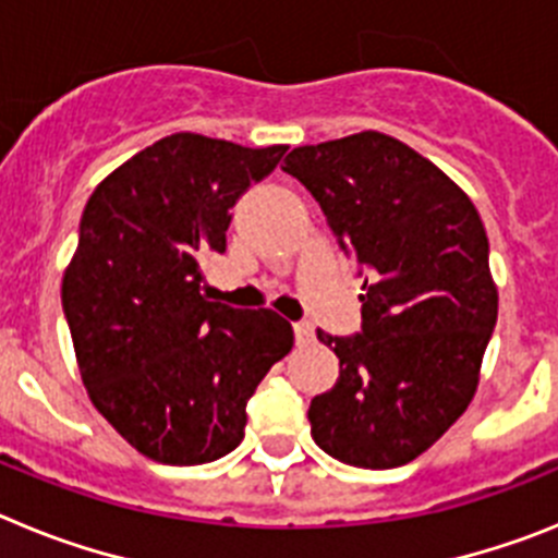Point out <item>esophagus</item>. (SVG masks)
Returning a JSON list of instances; mask_svg holds the SVG:
<instances>
[{
	"mask_svg": "<svg viewBox=\"0 0 558 558\" xmlns=\"http://www.w3.org/2000/svg\"><path fill=\"white\" fill-rule=\"evenodd\" d=\"M293 332H295V343H299V347H307V343H313V338H315V329L310 327L307 322L293 324Z\"/></svg>",
	"mask_w": 558,
	"mask_h": 558,
	"instance_id": "34e87169",
	"label": "esophagus"
}]
</instances>
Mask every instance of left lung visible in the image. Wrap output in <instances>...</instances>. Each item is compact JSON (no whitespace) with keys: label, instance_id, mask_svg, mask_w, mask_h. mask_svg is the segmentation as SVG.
Listing matches in <instances>:
<instances>
[{"label":"left lung","instance_id":"left-lung-1","mask_svg":"<svg viewBox=\"0 0 558 558\" xmlns=\"http://www.w3.org/2000/svg\"><path fill=\"white\" fill-rule=\"evenodd\" d=\"M282 170L313 192L366 276L363 332L318 329L340 377L310 402V433L352 466H402L436 445L477 391L497 324L481 215L430 159L379 131L293 147Z\"/></svg>","mask_w":558,"mask_h":558}]
</instances>
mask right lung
<instances>
[{
	"mask_svg": "<svg viewBox=\"0 0 558 558\" xmlns=\"http://www.w3.org/2000/svg\"><path fill=\"white\" fill-rule=\"evenodd\" d=\"M288 147L172 133L97 184L61 284L83 386L133 450L209 463L245 436V405L293 327L209 302L201 259L226 251L231 206Z\"/></svg>",
	"mask_w": 558,
	"mask_h": 558,
	"instance_id": "1",
	"label": "right lung"
}]
</instances>
